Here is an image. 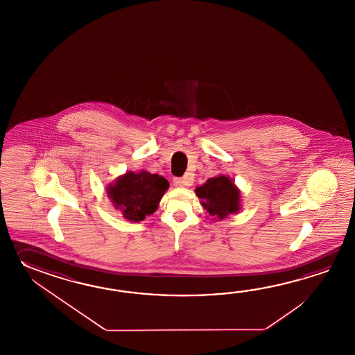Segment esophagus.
Returning <instances> with one entry per match:
<instances>
[{"label":"esophagus","instance_id":"obj_1","mask_svg":"<svg viewBox=\"0 0 355 355\" xmlns=\"http://www.w3.org/2000/svg\"><path fill=\"white\" fill-rule=\"evenodd\" d=\"M194 181L193 175L187 174L184 178H174V185L178 188H184V187H190Z\"/></svg>","mask_w":355,"mask_h":355}]
</instances>
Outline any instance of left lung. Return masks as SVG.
<instances>
[{"instance_id":"left-lung-1","label":"left lung","mask_w":355,"mask_h":355,"mask_svg":"<svg viewBox=\"0 0 355 355\" xmlns=\"http://www.w3.org/2000/svg\"><path fill=\"white\" fill-rule=\"evenodd\" d=\"M196 193L204 209L214 217L213 219H225L241 208V193L234 181L225 175L208 179L196 189Z\"/></svg>"}]
</instances>
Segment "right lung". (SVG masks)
Masks as SVG:
<instances>
[{"label": "right lung", "instance_id": "1", "mask_svg": "<svg viewBox=\"0 0 355 355\" xmlns=\"http://www.w3.org/2000/svg\"><path fill=\"white\" fill-rule=\"evenodd\" d=\"M168 185V181L161 175L150 174L144 170L128 171L109 184L106 193L124 218L139 222L156 211Z\"/></svg>", "mask_w": 355, "mask_h": 355}]
</instances>
